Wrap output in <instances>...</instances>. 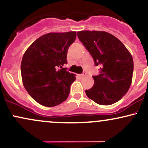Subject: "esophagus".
<instances>
[{
	"mask_svg": "<svg viewBox=\"0 0 148 148\" xmlns=\"http://www.w3.org/2000/svg\"><path fill=\"white\" fill-rule=\"evenodd\" d=\"M86 72H83L82 73V74H80V76H81V77H84V76H86Z\"/></svg>",
	"mask_w": 148,
	"mask_h": 148,
	"instance_id": "1",
	"label": "esophagus"
}]
</instances>
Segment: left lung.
<instances>
[{
    "instance_id": "left-lung-1",
    "label": "left lung",
    "mask_w": 148,
    "mask_h": 148,
    "mask_svg": "<svg viewBox=\"0 0 148 148\" xmlns=\"http://www.w3.org/2000/svg\"><path fill=\"white\" fill-rule=\"evenodd\" d=\"M77 36L99 67V74L92 76L94 85L86 90V95L100 105L118 101L132 84L134 61L130 53L117 37L106 32L83 30Z\"/></svg>"
}]
</instances>
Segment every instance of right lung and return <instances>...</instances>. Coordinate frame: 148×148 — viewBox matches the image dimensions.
<instances>
[{"label":"right lung","instance_id":"1","mask_svg":"<svg viewBox=\"0 0 148 148\" xmlns=\"http://www.w3.org/2000/svg\"><path fill=\"white\" fill-rule=\"evenodd\" d=\"M76 33H50L39 37L28 47L21 64L23 84L39 103L52 107L65 101L75 74L62 66L67 64L68 49Z\"/></svg>","mask_w":148,"mask_h":148}]
</instances>
